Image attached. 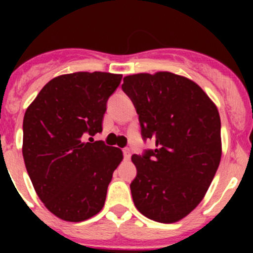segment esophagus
Returning a JSON list of instances; mask_svg holds the SVG:
<instances>
[{
  "mask_svg": "<svg viewBox=\"0 0 253 253\" xmlns=\"http://www.w3.org/2000/svg\"><path fill=\"white\" fill-rule=\"evenodd\" d=\"M123 154H124V160H129L130 158V149L124 148L123 149Z\"/></svg>",
  "mask_w": 253,
  "mask_h": 253,
  "instance_id": "esophagus-1",
  "label": "esophagus"
}]
</instances>
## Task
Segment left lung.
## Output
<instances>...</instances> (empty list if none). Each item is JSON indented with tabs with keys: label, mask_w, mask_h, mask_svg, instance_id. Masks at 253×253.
Segmentation results:
<instances>
[{
	"label": "left lung",
	"mask_w": 253,
	"mask_h": 253,
	"mask_svg": "<svg viewBox=\"0 0 253 253\" xmlns=\"http://www.w3.org/2000/svg\"><path fill=\"white\" fill-rule=\"evenodd\" d=\"M122 88L139 115L143 139L156 143L131 156L134 205L154 222H178L202 202L218 169V109L199 84L171 72L126 76Z\"/></svg>",
	"instance_id": "left-lung-1"
}]
</instances>
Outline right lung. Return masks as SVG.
Instances as JSON below:
<instances>
[{
  "mask_svg": "<svg viewBox=\"0 0 253 253\" xmlns=\"http://www.w3.org/2000/svg\"><path fill=\"white\" fill-rule=\"evenodd\" d=\"M122 77L106 72L58 76L25 111L26 171L46 209L67 222H82L99 213L123 160L122 149L92 138L102 131L106 102Z\"/></svg>",
  "mask_w": 253,
  "mask_h": 253,
  "instance_id": "right-lung-1",
  "label": "right lung"
}]
</instances>
